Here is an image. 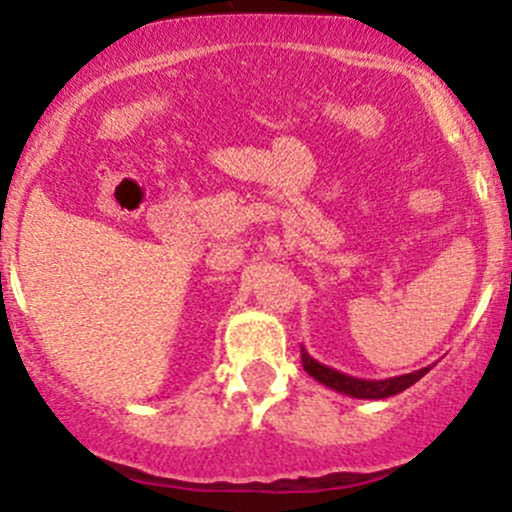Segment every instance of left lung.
<instances>
[{"instance_id": "8db88e82", "label": "left lung", "mask_w": 512, "mask_h": 512, "mask_svg": "<svg viewBox=\"0 0 512 512\" xmlns=\"http://www.w3.org/2000/svg\"><path fill=\"white\" fill-rule=\"evenodd\" d=\"M302 366L312 379H317L319 384H324L327 389L339 391V394H347L352 399H389V396L401 394L409 386H414L421 376H426L431 371V366H423V369L411 371V374L391 376V379H356V376L344 374V371L332 369V366L319 364L314 356H309L307 349L302 347Z\"/></svg>"}]
</instances>
